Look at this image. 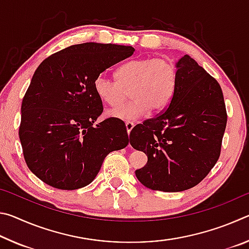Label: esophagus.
I'll use <instances>...</instances> for the list:
<instances>
[{"mask_svg": "<svg viewBox=\"0 0 249 249\" xmlns=\"http://www.w3.org/2000/svg\"><path fill=\"white\" fill-rule=\"evenodd\" d=\"M125 127H126V130H127V134L129 135V133L132 132V129L134 127V123H132V122H126Z\"/></svg>", "mask_w": 249, "mask_h": 249, "instance_id": "34e87169", "label": "esophagus"}]
</instances>
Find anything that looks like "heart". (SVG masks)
Here are the masks:
<instances>
[{
  "label": "heart",
  "mask_w": 249,
  "mask_h": 249,
  "mask_svg": "<svg viewBox=\"0 0 249 249\" xmlns=\"http://www.w3.org/2000/svg\"><path fill=\"white\" fill-rule=\"evenodd\" d=\"M177 68L162 58L133 59L122 65L115 72V80L101 73L94 79L95 95L115 107L130 90L128 104L107 112V115L121 121H136L147 112H158L170 103L177 83Z\"/></svg>",
  "instance_id": "heart-1"
}]
</instances>
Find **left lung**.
Returning a JSON list of instances; mask_svg holds the SVG:
<instances>
[{
    "label": "left lung",
    "instance_id": "8db88e82",
    "mask_svg": "<svg viewBox=\"0 0 249 249\" xmlns=\"http://www.w3.org/2000/svg\"><path fill=\"white\" fill-rule=\"evenodd\" d=\"M168 107L129 134L133 148L147 155L135 171L151 190L179 192L200 183L221 154L227 114L220 84L188 54L177 62Z\"/></svg>",
    "mask_w": 249,
    "mask_h": 249
}]
</instances>
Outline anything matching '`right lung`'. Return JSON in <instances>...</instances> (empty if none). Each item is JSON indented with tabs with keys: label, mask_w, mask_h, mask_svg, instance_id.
I'll return each instance as SVG.
<instances>
[{
	"label": "right lung",
	"mask_w": 249,
	"mask_h": 249,
	"mask_svg": "<svg viewBox=\"0 0 249 249\" xmlns=\"http://www.w3.org/2000/svg\"><path fill=\"white\" fill-rule=\"evenodd\" d=\"M134 52L132 46L72 45L36 69L22 102L18 135L29 170L43 182L60 190L86 187L111 151L128 145L120 120L94 125L103 105L93 82Z\"/></svg>",
	"instance_id": "1"
}]
</instances>
